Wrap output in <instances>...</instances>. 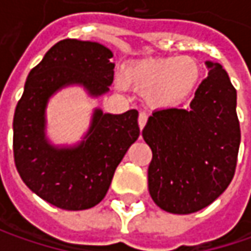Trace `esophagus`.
Listing matches in <instances>:
<instances>
[{
    "mask_svg": "<svg viewBox=\"0 0 251 251\" xmlns=\"http://www.w3.org/2000/svg\"><path fill=\"white\" fill-rule=\"evenodd\" d=\"M147 120H148V114H147L145 111H141L140 114H138V126H140L141 130H142L144 126L147 124Z\"/></svg>",
    "mask_w": 251,
    "mask_h": 251,
    "instance_id": "obj_1",
    "label": "esophagus"
}]
</instances>
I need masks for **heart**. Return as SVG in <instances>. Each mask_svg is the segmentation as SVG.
Here are the masks:
<instances>
[{
  "label": "heart",
  "instance_id": "1",
  "mask_svg": "<svg viewBox=\"0 0 251 251\" xmlns=\"http://www.w3.org/2000/svg\"><path fill=\"white\" fill-rule=\"evenodd\" d=\"M201 75L198 63L191 57L151 58L132 64L126 71V82L138 91L148 92L155 107H173L196 88Z\"/></svg>",
  "mask_w": 251,
  "mask_h": 251
}]
</instances>
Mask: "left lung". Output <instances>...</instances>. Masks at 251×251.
<instances>
[{"mask_svg":"<svg viewBox=\"0 0 251 251\" xmlns=\"http://www.w3.org/2000/svg\"><path fill=\"white\" fill-rule=\"evenodd\" d=\"M187 109L153 110L142 137L152 150L148 188L172 214H193L214 202L235 176L240 145L236 89L218 63Z\"/></svg>","mask_w":251,"mask_h":251,"instance_id":"left-lung-1","label":"left lung"}]
</instances>
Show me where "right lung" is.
<instances>
[{
    "label": "right lung",
    "mask_w": 251,
    "mask_h": 251,
    "mask_svg": "<svg viewBox=\"0 0 251 251\" xmlns=\"http://www.w3.org/2000/svg\"><path fill=\"white\" fill-rule=\"evenodd\" d=\"M111 51L95 42L55 43L27 75L14 114V160L24 183L44 201L67 211L95 207L110 187L116 168L140 137L138 111L96 110L86 140L55 150L44 140V109L54 92L82 83L93 96L109 91L114 78Z\"/></svg>",
    "instance_id": "1"
}]
</instances>
